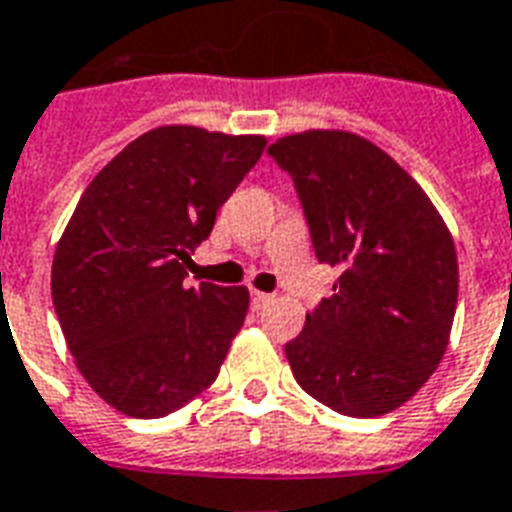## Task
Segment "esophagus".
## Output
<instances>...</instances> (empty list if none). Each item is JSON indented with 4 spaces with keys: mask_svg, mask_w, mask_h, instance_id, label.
Masks as SVG:
<instances>
[{
    "mask_svg": "<svg viewBox=\"0 0 512 512\" xmlns=\"http://www.w3.org/2000/svg\"><path fill=\"white\" fill-rule=\"evenodd\" d=\"M271 301H274V295L260 293V290H252V306H255V309H266Z\"/></svg>",
    "mask_w": 512,
    "mask_h": 512,
    "instance_id": "34e87169",
    "label": "esophagus"
}]
</instances>
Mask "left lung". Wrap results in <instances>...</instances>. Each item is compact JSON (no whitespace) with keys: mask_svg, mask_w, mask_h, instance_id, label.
<instances>
[{"mask_svg":"<svg viewBox=\"0 0 512 512\" xmlns=\"http://www.w3.org/2000/svg\"><path fill=\"white\" fill-rule=\"evenodd\" d=\"M268 154L293 176L333 295L285 344L312 399L350 418L399 410L448 350L456 244L437 206L391 154L347 130L285 135Z\"/></svg>","mask_w":512,"mask_h":512,"instance_id":"obj_1","label":"left lung"}]
</instances>
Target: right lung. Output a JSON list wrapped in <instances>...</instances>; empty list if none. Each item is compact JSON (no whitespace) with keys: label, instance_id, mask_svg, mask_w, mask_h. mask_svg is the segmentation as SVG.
Instances as JSON below:
<instances>
[{"label":"right lung","instance_id":"obj_1","mask_svg":"<svg viewBox=\"0 0 512 512\" xmlns=\"http://www.w3.org/2000/svg\"><path fill=\"white\" fill-rule=\"evenodd\" d=\"M266 143L165 124L119 151L78 200L51 295L78 372L121 415L165 418L217 380L249 290L187 287L184 276Z\"/></svg>","mask_w":512,"mask_h":512}]
</instances>
